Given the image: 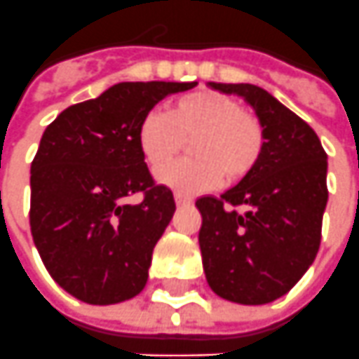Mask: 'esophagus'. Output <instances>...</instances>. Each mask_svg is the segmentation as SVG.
Here are the masks:
<instances>
[{"mask_svg":"<svg viewBox=\"0 0 359 359\" xmlns=\"http://www.w3.org/2000/svg\"><path fill=\"white\" fill-rule=\"evenodd\" d=\"M174 199H175V205H191V197H187V195L180 194V191L174 195Z\"/></svg>","mask_w":359,"mask_h":359,"instance_id":"34e87169","label":"esophagus"}]
</instances>
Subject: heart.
Returning a JSON list of instances; mask_svg holds the SVG:
<instances>
[{
  "mask_svg": "<svg viewBox=\"0 0 359 359\" xmlns=\"http://www.w3.org/2000/svg\"><path fill=\"white\" fill-rule=\"evenodd\" d=\"M194 140V158L158 172L162 184L187 195L242 180L264 152V127L256 115L219 91H195L175 100L168 113L150 111L138 125V148L152 168H160Z\"/></svg>",
  "mask_w": 359,
  "mask_h": 359,
  "instance_id": "obj_1",
  "label": "heart"
}]
</instances>
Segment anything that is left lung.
I'll use <instances>...</instances> for the list:
<instances>
[{
	"instance_id": "left-lung-1",
	"label": "left lung",
	"mask_w": 359,
	"mask_h": 359,
	"mask_svg": "<svg viewBox=\"0 0 359 359\" xmlns=\"http://www.w3.org/2000/svg\"><path fill=\"white\" fill-rule=\"evenodd\" d=\"M256 111L266 142L258 164L221 197H199L205 278L219 297L266 305L285 295L320 246L326 152L316 133L271 93L252 83H215Z\"/></svg>"
}]
</instances>
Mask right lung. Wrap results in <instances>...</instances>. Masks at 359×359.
I'll return each instance as SVG.
<instances>
[{
	"mask_svg": "<svg viewBox=\"0 0 359 359\" xmlns=\"http://www.w3.org/2000/svg\"><path fill=\"white\" fill-rule=\"evenodd\" d=\"M197 81H121L64 109L31 164V232L44 268L90 305L138 295L156 242L175 211L138 148V125L158 101ZM143 194L137 205L124 197Z\"/></svg>",
	"mask_w": 359,
	"mask_h": 359,
	"instance_id": "obj_1",
	"label": "right lung"
}]
</instances>
